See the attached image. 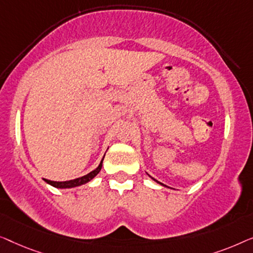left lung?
<instances>
[{
	"label": "left lung",
	"instance_id": "1",
	"mask_svg": "<svg viewBox=\"0 0 253 253\" xmlns=\"http://www.w3.org/2000/svg\"><path fill=\"white\" fill-rule=\"evenodd\" d=\"M148 175H149V174H148ZM149 176H150V175H149ZM151 177V179L152 180H154V181H156V182H157V183H159V184H162V186H164V187H167V186H165V184H163L162 182H159V181H157V180H156V179H154V177H152V176H150Z\"/></svg>",
	"mask_w": 253,
	"mask_h": 253
}]
</instances>
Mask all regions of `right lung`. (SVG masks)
Segmentation results:
<instances>
[{
  "label": "right lung",
  "mask_w": 253,
  "mask_h": 253,
  "mask_svg": "<svg viewBox=\"0 0 253 253\" xmlns=\"http://www.w3.org/2000/svg\"><path fill=\"white\" fill-rule=\"evenodd\" d=\"M103 159H104V157L102 158V161H101V163H99V165L96 167L94 170H91L90 173L86 174V175L78 177V179L70 180V181H50V180H47V179H43V180L48 184H50V186L55 187V188H58V189H67V188H76V187L83 186V184H86V183L89 182V181H91L99 173V170H101L102 165H103Z\"/></svg>",
  "instance_id": "1"
}]
</instances>
